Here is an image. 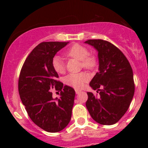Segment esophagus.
I'll return each mask as SVG.
<instances>
[{"mask_svg":"<svg viewBox=\"0 0 148 148\" xmlns=\"http://www.w3.org/2000/svg\"><path fill=\"white\" fill-rule=\"evenodd\" d=\"M76 94H79L80 92H82V90H79V89H75Z\"/></svg>","mask_w":148,"mask_h":148,"instance_id":"esophagus-1","label":"esophagus"}]
</instances>
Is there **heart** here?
I'll use <instances>...</instances> for the list:
<instances>
[{"instance_id":"1","label":"heart","mask_w":148,"mask_h":148,"mask_svg":"<svg viewBox=\"0 0 148 148\" xmlns=\"http://www.w3.org/2000/svg\"><path fill=\"white\" fill-rule=\"evenodd\" d=\"M65 54L67 56L81 61L82 66L86 69H93L97 65L96 56L94 54H90L87 48L81 44H75L72 45L66 51ZM51 64L54 71L58 74H64L65 72V64L60 56H55L52 59ZM89 74L85 72L69 74L65 77L64 82L68 86L75 89H81L89 81Z\"/></svg>"}]
</instances>
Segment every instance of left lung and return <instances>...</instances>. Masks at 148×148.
<instances>
[{
	"instance_id": "1",
	"label": "left lung",
	"mask_w": 148,
	"mask_h": 148,
	"mask_svg": "<svg viewBox=\"0 0 148 148\" xmlns=\"http://www.w3.org/2000/svg\"><path fill=\"white\" fill-rule=\"evenodd\" d=\"M85 43L98 51L99 71L89 85L100 95L97 97L87 92L86 107L97 122L114 125L127 111L133 98L135 83L132 67L124 53L109 41L89 39Z\"/></svg>"
}]
</instances>
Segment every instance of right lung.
<instances>
[{"instance_id": "obj_1", "label": "right lung", "mask_w": 148, "mask_h": 148, "mask_svg": "<svg viewBox=\"0 0 148 148\" xmlns=\"http://www.w3.org/2000/svg\"><path fill=\"white\" fill-rule=\"evenodd\" d=\"M69 42L49 41L36 46L25 60L18 79L21 99L31 120L49 132L64 129L71 120L75 91L58 81L52 59ZM60 92L53 99L51 89Z\"/></svg>"}]
</instances>
